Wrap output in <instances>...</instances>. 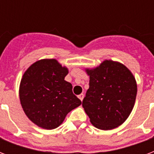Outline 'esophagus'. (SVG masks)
<instances>
[{
  "label": "esophagus",
  "mask_w": 154,
  "mask_h": 154,
  "mask_svg": "<svg viewBox=\"0 0 154 154\" xmlns=\"http://www.w3.org/2000/svg\"><path fill=\"white\" fill-rule=\"evenodd\" d=\"M78 98L81 100V101H83V98H84V94H80V95H78Z\"/></svg>",
  "instance_id": "obj_1"
}]
</instances>
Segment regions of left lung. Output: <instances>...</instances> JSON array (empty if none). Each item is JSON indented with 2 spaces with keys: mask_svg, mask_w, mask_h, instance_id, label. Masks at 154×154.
Masks as SVG:
<instances>
[{
  "mask_svg": "<svg viewBox=\"0 0 154 154\" xmlns=\"http://www.w3.org/2000/svg\"><path fill=\"white\" fill-rule=\"evenodd\" d=\"M89 88L82 106L94 126L110 130L123 124L134 109L137 82L123 64L105 60L94 69H85Z\"/></svg>",
  "mask_w": 154,
  "mask_h": 154,
  "instance_id": "left-lung-1",
  "label": "left lung"
}]
</instances>
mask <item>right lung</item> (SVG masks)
<instances>
[{"label": "right lung", "instance_id": "obj_1", "mask_svg": "<svg viewBox=\"0 0 154 154\" xmlns=\"http://www.w3.org/2000/svg\"><path fill=\"white\" fill-rule=\"evenodd\" d=\"M69 70L56 59H42L28 68L19 88L20 105L28 118L42 129L57 128L82 101L65 80Z\"/></svg>", "mask_w": 154, "mask_h": 154}]
</instances>
